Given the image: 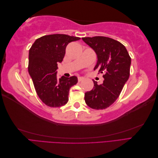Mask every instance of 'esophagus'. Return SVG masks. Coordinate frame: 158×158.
<instances>
[{"instance_id": "34e87169", "label": "esophagus", "mask_w": 158, "mask_h": 158, "mask_svg": "<svg viewBox=\"0 0 158 158\" xmlns=\"http://www.w3.org/2000/svg\"><path fill=\"white\" fill-rule=\"evenodd\" d=\"M84 80V78H83V77H78V82H81V81H82V80Z\"/></svg>"}]
</instances>
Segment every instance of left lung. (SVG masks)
<instances>
[{"label": "left lung", "instance_id": "left-lung-1", "mask_svg": "<svg viewBox=\"0 0 158 158\" xmlns=\"http://www.w3.org/2000/svg\"><path fill=\"white\" fill-rule=\"evenodd\" d=\"M95 51L98 62L94 70L104 73L102 84L93 80L94 88L85 93V103L94 109H104L116 101L130 76L131 58L121 43L103 36L82 37Z\"/></svg>", "mask_w": 158, "mask_h": 158}]
</instances>
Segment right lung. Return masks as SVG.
<instances>
[{
  "mask_svg": "<svg viewBox=\"0 0 158 158\" xmlns=\"http://www.w3.org/2000/svg\"><path fill=\"white\" fill-rule=\"evenodd\" d=\"M80 37L65 34L42 36L33 43L29 51L28 72L38 96L46 106L59 107L67 103L70 88L78 78L62 76L57 78V64L61 63L67 45Z\"/></svg>",
  "mask_w": 158,
  "mask_h": 158,
  "instance_id": "right-lung-1",
  "label": "right lung"
}]
</instances>
